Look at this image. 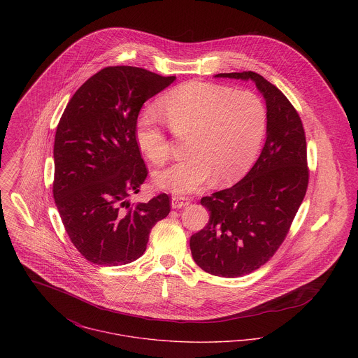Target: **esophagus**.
<instances>
[{
	"label": "esophagus",
	"instance_id": "esophagus-1",
	"mask_svg": "<svg viewBox=\"0 0 358 358\" xmlns=\"http://www.w3.org/2000/svg\"><path fill=\"white\" fill-rule=\"evenodd\" d=\"M189 203H190V200L187 197H183V196H173L172 197V208H175V209L186 206V205H189Z\"/></svg>",
	"mask_w": 358,
	"mask_h": 358
}]
</instances>
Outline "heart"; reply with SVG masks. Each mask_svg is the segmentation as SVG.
<instances>
[{
	"instance_id": "b5f03b06",
	"label": "heart",
	"mask_w": 358,
	"mask_h": 358,
	"mask_svg": "<svg viewBox=\"0 0 358 358\" xmlns=\"http://www.w3.org/2000/svg\"><path fill=\"white\" fill-rule=\"evenodd\" d=\"M175 135L187 136L186 159L157 173V183L173 193H192L215 175L217 183L240 179L254 164L267 127V108L252 91L190 81L161 99ZM136 142L154 164H165L172 143L162 120L146 113L136 125Z\"/></svg>"
}]
</instances>
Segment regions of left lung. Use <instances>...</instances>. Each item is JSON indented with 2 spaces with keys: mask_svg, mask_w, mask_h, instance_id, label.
Listing matches in <instances>:
<instances>
[{
  "mask_svg": "<svg viewBox=\"0 0 358 358\" xmlns=\"http://www.w3.org/2000/svg\"><path fill=\"white\" fill-rule=\"evenodd\" d=\"M216 77L252 80L267 107V138L255 165L234 186L201 199L209 220L190 238L193 259L204 271L234 278L255 271L284 243L306 196V135L292 103L260 74Z\"/></svg>",
  "mask_w": 358,
  "mask_h": 358,
  "instance_id": "left-lung-1",
  "label": "left lung"
}]
</instances>
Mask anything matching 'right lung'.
Returning a JSON list of instances; mask_svg holds the SVG:
<instances>
[{
  "mask_svg": "<svg viewBox=\"0 0 358 358\" xmlns=\"http://www.w3.org/2000/svg\"><path fill=\"white\" fill-rule=\"evenodd\" d=\"M146 69L108 66L88 78L57 124L53 199L64 230L94 264H127L145 254L154 224L171 197L131 204L148 178L136 142L143 103L175 81Z\"/></svg>",
  "mask_w": 358,
  "mask_h": 358,
  "instance_id": "add662e5",
  "label": "right lung"
}]
</instances>
